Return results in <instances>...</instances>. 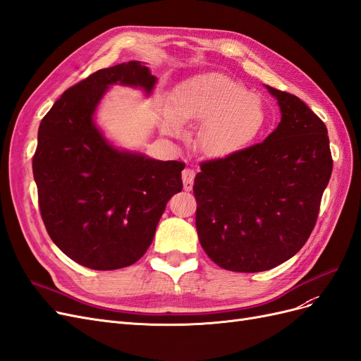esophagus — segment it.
Wrapping results in <instances>:
<instances>
[{
  "label": "esophagus",
  "mask_w": 361,
  "mask_h": 361,
  "mask_svg": "<svg viewBox=\"0 0 361 361\" xmlns=\"http://www.w3.org/2000/svg\"><path fill=\"white\" fill-rule=\"evenodd\" d=\"M194 178H195L194 170L185 169V170L182 171V182H183V190H185V191H191Z\"/></svg>",
  "instance_id": "1"
}]
</instances>
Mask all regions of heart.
Returning a JSON list of instances; mask_svg holds the SVG:
<instances>
[{
	"label": "heart",
	"mask_w": 361,
	"mask_h": 361,
	"mask_svg": "<svg viewBox=\"0 0 361 361\" xmlns=\"http://www.w3.org/2000/svg\"><path fill=\"white\" fill-rule=\"evenodd\" d=\"M268 122L264 99L224 73H206L183 82L173 97L171 114L161 128L169 135L182 133L180 123L202 125L195 147L207 158H227L248 147Z\"/></svg>",
	"instance_id": "b5f03b06"
}]
</instances>
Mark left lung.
<instances>
[{
    "label": "left lung",
    "instance_id": "obj_1",
    "mask_svg": "<svg viewBox=\"0 0 361 361\" xmlns=\"http://www.w3.org/2000/svg\"><path fill=\"white\" fill-rule=\"evenodd\" d=\"M280 123L259 145L202 162L194 179L199 241L218 267L260 272L307 241L333 171L326 126L300 97L265 85Z\"/></svg>",
    "mask_w": 361,
    "mask_h": 361
}]
</instances>
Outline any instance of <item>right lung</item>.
<instances>
[{"mask_svg":"<svg viewBox=\"0 0 361 361\" xmlns=\"http://www.w3.org/2000/svg\"><path fill=\"white\" fill-rule=\"evenodd\" d=\"M113 85L149 97L157 76L134 60L71 87L40 122L32 158L40 214L54 244L99 271L135 264L154 241L167 202L183 188V162L118 147L97 126V106Z\"/></svg>","mask_w":361,"mask_h":361,"instance_id":"1","label":"right lung"}]
</instances>
